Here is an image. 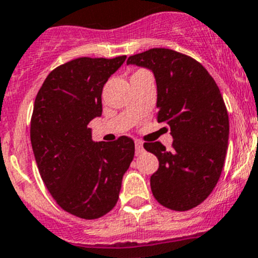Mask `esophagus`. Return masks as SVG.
Returning <instances> with one entry per match:
<instances>
[{"label": "esophagus", "instance_id": "1", "mask_svg": "<svg viewBox=\"0 0 258 258\" xmlns=\"http://www.w3.org/2000/svg\"><path fill=\"white\" fill-rule=\"evenodd\" d=\"M144 148H143V143L141 141H136V154L139 156L141 153H143Z\"/></svg>", "mask_w": 258, "mask_h": 258}]
</instances>
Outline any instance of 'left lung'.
<instances>
[{"label": "left lung", "instance_id": "1", "mask_svg": "<svg viewBox=\"0 0 258 258\" xmlns=\"http://www.w3.org/2000/svg\"><path fill=\"white\" fill-rule=\"evenodd\" d=\"M126 63L153 72L156 119L168 125L173 138L171 149L161 142L144 143L159 161L152 194L167 209H192L212 194L224 166L229 119L219 87L198 60L172 49H149Z\"/></svg>", "mask_w": 258, "mask_h": 258}]
</instances>
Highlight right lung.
<instances>
[{
	"mask_svg": "<svg viewBox=\"0 0 258 258\" xmlns=\"http://www.w3.org/2000/svg\"><path fill=\"white\" fill-rule=\"evenodd\" d=\"M125 58L82 57L58 66L34 102L30 139L41 180L63 210L82 219L112 210L134 158L132 138L95 143L87 127L101 115L102 88Z\"/></svg>",
	"mask_w": 258,
	"mask_h": 258,
	"instance_id": "add662e5",
	"label": "right lung"
}]
</instances>
